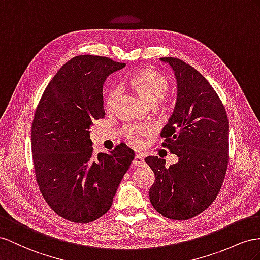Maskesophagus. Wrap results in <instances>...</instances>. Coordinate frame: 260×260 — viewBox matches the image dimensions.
Wrapping results in <instances>:
<instances>
[{
    "label": "esophagus",
    "mask_w": 260,
    "mask_h": 260,
    "mask_svg": "<svg viewBox=\"0 0 260 260\" xmlns=\"http://www.w3.org/2000/svg\"><path fill=\"white\" fill-rule=\"evenodd\" d=\"M144 164H145V160H144L143 155L142 154H136L134 160H133V165L139 166V167H141V166H144Z\"/></svg>",
    "instance_id": "esophagus-1"
}]
</instances>
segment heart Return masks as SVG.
Listing matches in <instances>:
<instances>
[{
    "label": "heart",
    "mask_w": 260,
    "mask_h": 260,
    "mask_svg": "<svg viewBox=\"0 0 260 260\" xmlns=\"http://www.w3.org/2000/svg\"><path fill=\"white\" fill-rule=\"evenodd\" d=\"M128 84L146 103L150 105H154L160 101L169 88L168 80L166 79V77L151 69H143L136 72L129 79ZM118 96V88H114L110 91L108 98H106V109L108 111L114 109ZM149 133L150 128L148 126L131 125L125 128L126 137L134 145L139 143V137L147 135Z\"/></svg>",
    "instance_id": "obj_1"
}]
</instances>
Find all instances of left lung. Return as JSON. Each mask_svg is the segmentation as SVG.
I'll list each match as a JSON object with an SVG mask.
<instances>
[{
    "label": "left lung",
    "instance_id": "left-lung-1",
    "mask_svg": "<svg viewBox=\"0 0 260 260\" xmlns=\"http://www.w3.org/2000/svg\"><path fill=\"white\" fill-rule=\"evenodd\" d=\"M160 60L177 79L176 106L160 136L178 162L167 168L165 159L145 158L155 174L149 200L165 217L184 221L208 209L221 190L229 164V118L215 90L193 67L174 57Z\"/></svg>",
    "mask_w": 260,
    "mask_h": 260
}]
</instances>
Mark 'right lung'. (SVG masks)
<instances>
[{"label": "right lung", "instance_id": "add662e5", "mask_svg": "<svg viewBox=\"0 0 260 260\" xmlns=\"http://www.w3.org/2000/svg\"><path fill=\"white\" fill-rule=\"evenodd\" d=\"M125 67L101 56L83 55L64 63L45 89L31 125L36 181L59 216L90 223L111 208L135 157L124 143L93 156L90 127L105 115L103 84Z\"/></svg>", "mask_w": 260, "mask_h": 260}]
</instances>
